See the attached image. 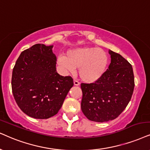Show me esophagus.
<instances>
[{"label":"esophagus","mask_w":150,"mask_h":150,"mask_svg":"<svg viewBox=\"0 0 150 150\" xmlns=\"http://www.w3.org/2000/svg\"><path fill=\"white\" fill-rule=\"evenodd\" d=\"M73 83H74V85H75V86H79V81H77V80H75V79H74Z\"/></svg>","instance_id":"34e87169"}]
</instances>
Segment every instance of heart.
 <instances>
[{"label": "heart", "mask_w": 150, "mask_h": 150, "mask_svg": "<svg viewBox=\"0 0 150 150\" xmlns=\"http://www.w3.org/2000/svg\"><path fill=\"white\" fill-rule=\"evenodd\" d=\"M57 62L71 72L79 68V76L81 80L90 83L99 79L105 73L109 56L101 48L84 46L68 50L66 56H60Z\"/></svg>", "instance_id": "heart-1"}]
</instances>
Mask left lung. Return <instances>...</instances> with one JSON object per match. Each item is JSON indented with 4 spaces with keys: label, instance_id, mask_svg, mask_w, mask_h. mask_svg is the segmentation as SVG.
<instances>
[{
    "label": "left lung",
    "instance_id": "1",
    "mask_svg": "<svg viewBox=\"0 0 150 150\" xmlns=\"http://www.w3.org/2000/svg\"><path fill=\"white\" fill-rule=\"evenodd\" d=\"M109 69L93 83H81V109L88 120L104 122L114 120L124 111L134 88L132 66L120 54L109 50Z\"/></svg>",
    "mask_w": 150,
    "mask_h": 150
}]
</instances>
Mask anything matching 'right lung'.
I'll return each mask as SVG.
<instances>
[{"mask_svg": "<svg viewBox=\"0 0 150 150\" xmlns=\"http://www.w3.org/2000/svg\"><path fill=\"white\" fill-rule=\"evenodd\" d=\"M52 48L39 43L33 45L21 53L13 69L15 101L23 112L34 118L56 115L73 86L71 76H62L57 72Z\"/></svg>", "mask_w": 150, "mask_h": 150, "instance_id": "1", "label": "right lung"}]
</instances>
